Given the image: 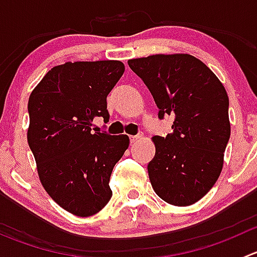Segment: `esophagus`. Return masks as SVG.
<instances>
[{"mask_svg": "<svg viewBox=\"0 0 257 257\" xmlns=\"http://www.w3.org/2000/svg\"><path fill=\"white\" fill-rule=\"evenodd\" d=\"M143 138V133H138L137 136H131V143H136V142L141 141Z\"/></svg>", "mask_w": 257, "mask_h": 257, "instance_id": "esophagus-1", "label": "esophagus"}]
</instances>
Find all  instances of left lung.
I'll use <instances>...</instances> for the list:
<instances>
[{
	"label": "left lung",
	"mask_w": 257,
	"mask_h": 257,
	"mask_svg": "<svg viewBox=\"0 0 257 257\" xmlns=\"http://www.w3.org/2000/svg\"><path fill=\"white\" fill-rule=\"evenodd\" d=\"M159 108L173 115L172 133L155 136L148 164L159 198L175 206L200 200L221 173L230 139L229 97L211 69L190 54H154L128 61Z\"/></svg>",
	"instance_id": "1"
}]
</instances>
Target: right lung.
Wrapping results in <instances>:
<instances>
[{
	"instance_id": "1",
	"label": "right lung",
	"mask_w": 257,
	"mask_h": 257,
	"mask_svg": "<svg viewBox=\"0 0 257 257\" xmlns=\"http://www.w3.org/2000/svg\"><path fill=\"white\" fill-rule=\"evenodd\" d=\"M119 61L56 66L28 99L27 141L48 195L77 216L100 211L112 198L113 168L128 136L92 133L95 116L109 121L107 97L124 73Z\"/></svg>"
}]
</instances>
